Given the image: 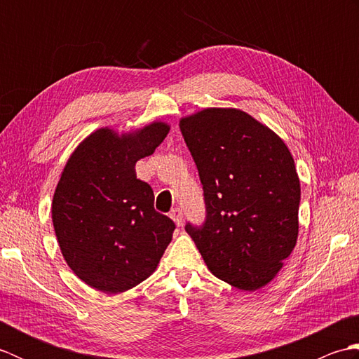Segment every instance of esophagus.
Returning a JSON list of instances; mask_svg holds the SVG:
<instances>
[{
    "label": "esophagus",
    "instance_id": "1",
    "mask_svg": "<svg viewBox=\"0 0 359 359\" xmlns=\"http://www.w3.org/2000/svg\"><path fill=\"white\" fill-rule=\"evenodd\" d=\"M170 217L174 220V224L180 226L182 222H184V212H182L180 208H174L171 212H170Z\"/></svg>",
    "mask_w": 359,
    "mask_h": 359
}]
</instances>
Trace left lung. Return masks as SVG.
<instances>
[{"instance_id":"1","label":"left lung","mask_w":359,"mask_h":359,"mask_svg":"<svg viewBox=\"0 0 359 359\" xmlns=\"http://www.w3.org/2000/svg\"><path fill=\"white\" fill-rule=\"evenodd\" d=\"M203 185L207 220L187 225L208 270L243 292L280 271L296 247L301 184L280 137L236 108L180 118Z\"/></svg>"}]
</instances>
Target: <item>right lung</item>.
I'll use <instances>...</instances> for the list:
<instances>
[{"label": "right lung", "instance_id": "add662e5", "mask_svg": "<svg viewBox=\"0 0 359 359\" xmlns=\"http://www.w3.org/2000/svg\"><path fill=\"white\" fill-rule=\"evenodd\" d=\"M168 133L165 121L121 134L104 126L67 158L52 222L66 264L89 287L117 294L139 285L171 242L174 222L154 210L152 188L135 174Z\"/></svg>", "mask_w": 359, "mask_h": 359}]
</instances>
